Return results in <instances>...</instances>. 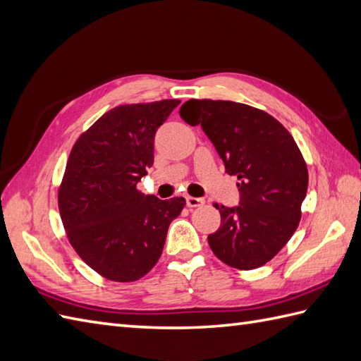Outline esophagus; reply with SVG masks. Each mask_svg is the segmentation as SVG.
<instances>
[{"mask_svg":"<svg viewBox=\"0 0 361 361\" xmlns=\"http://www.w3.org/2000/svg\"><path fill=\"white\" fill-rule=\"evenodd\" d=\"M186 204L188 207H200L204 204V200L197 198V197H186Z\"/></svg>","mask_w":361,"mask_h":361,"instance_id":"1","label":"esophagus"}]
</instances>
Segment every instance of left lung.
Masks as SVG:
<instances>
[{
    "mask_svg": "<svg viewBox=\"0 0 361 361\" xmlns=\"http://www.w3.org/2000/svg\"><path fill=\"white\" fill-rule=\"evenodd\" d=\"M181 118L201 126L238 178L240 204L220 211L221 224L207 237L223 263L241 271L266 264L294 235L307 192V167L295 140L272 115L223 99H189Z\"/></svg>",
    "mask_w": 361,
    "mask_h": 361,
    "instance_id": "obj_1",
    "label": "left lung"
}]
</instances>
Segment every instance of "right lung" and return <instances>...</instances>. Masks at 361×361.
I'll use <instances>...</instances> for the list:
<instances>
[{
    "mask_svg": "<svg viewBox=\"0 0 361 361\" xmlns=\"http://www.w3.org/2000/svg\"><path fill=\"white\" fill-rule=\"evenodd\" d=\"M180 99L116 106L75 142L58 190L61 221L82 262L104 279L140 280L161 257L186 200L137 189L154 164V138Z\"/></svg>",
    "mask_w": 361,
    "mask_h": 361,
    "instance_id": "obj_1",
    "label": "right lung"
}]
</instances>
